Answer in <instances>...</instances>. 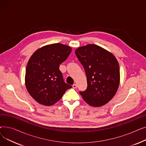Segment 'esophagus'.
<instances>
[{
	"instance_id": "1",
	"label": "esophagus",
	"mask_w": 146,
	"mask_h": 146,
	"mask_svg": "<svg viewBox=\"0 0 146 146\" xmlns=\"http://www.w3.org/2000/svg\"><path fill=\"white\" fill-rule=\"evenodd\" d=\"M73 88H74V89H76V88H77V85H76V84H73Z\"/></svg>"
}]
</instances>
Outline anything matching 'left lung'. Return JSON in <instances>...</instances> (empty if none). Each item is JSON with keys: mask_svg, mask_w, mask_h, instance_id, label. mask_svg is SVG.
Listing matches in <instances>:
<instances>
[{"mask_svg": "<svg viewBox=\"0 0 146 146\" xmlns=\"http://www.w3.org/2000/svg\"><path fill=\"white\" fill-rule=\"evenodd\" d=\"M75 53L87 78L86 90L80 92L83 100L94 107L105 105L115 95L119 85V67L116 57L95 44L80 47Z\"/></svg>", "mask_w": 146, "mask_h": 146, "instance_id": "1", "label": "left lung"}]
</instances>
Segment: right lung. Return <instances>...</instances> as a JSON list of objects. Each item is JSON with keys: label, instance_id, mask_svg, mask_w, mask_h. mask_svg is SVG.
Returning <instances> with one entry per match:
<instances>
[{"label": "right lung", "instance_id": "add662e5", "mask_svg": "<svg viewBox=\"0 0 146 146\" xmlns=\"http://www.w3.org/2000/svg\"><path fill=\"white\" fill-rule=\"evenodd\" d=\"M71 51L69 46L55 43L43 46L30 57L26 68L25 86L38 103L51 106L72 88L64 82L59 69Z\"/></svg>", "mask_w": 146, "mask_h": 146}]
</instances>
